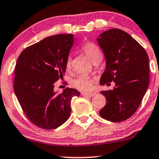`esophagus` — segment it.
Returning a JSON list of instances; mask_svg holds the SVG:
<instances>
[{"label":"esophagus","mask_w":159,"mask_h":159,"mask_svg":"<svg viewBox=\"0 0 159 159\" xmlns=\"http://www.w3.org/2000/svg\"><path fill=\"white\" fill-rule=\"evenodd\" d=\"M96 94L97 93H94V92H90V93H85V92H82V93H81V95L87 96V97H93V96H95Z\"/></svg>","instance_id":"34e87169"}]
</instances>
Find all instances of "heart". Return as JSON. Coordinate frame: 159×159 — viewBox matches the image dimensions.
Returning a JSON list of instances; mask_svg holds the SVG:
<instances>
[{"mask_svg":"<svg viewBox=\"0 0 159 159\" xmlns=\"http://www.w3.org/2000/svg\"><path fill=\"white\" fill-rule=\"evenodd\" d=\"M82 51L88 57V58L93 62L101 60L102 53L95 43L88 42L83 45L81 48ZM66 67L68 70L71 68V57L69 56L66 60ZM72 84L75 88L82 91H88L93 88V79L91 77L88 75H79L73 80Z\"/></svg>","mask_w":159,"mask_h":159,"instance_id":"heart-1","label":"heart"}]
</instances>
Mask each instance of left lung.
I'll list each match as a JSON object with an SVG mask.
<instances>
[{"instance_id":"1","label":"left lung","mask_w":159,"mask_h":159,"mask_svg":"<svg viewBox=\"0 0 159 159\" xmlns=\"http://www.w3.org/2000/svg\"><path fill=\"white\" fill-rule=\"evenodd\" d=\"M97 41L106 60L99 84H116L113 90L100 92L106 97V104L99 115L108 121H123L135 113L147 90L149 57L145 49L121 29L104 31Z\"/></svg>"}]
</instances>
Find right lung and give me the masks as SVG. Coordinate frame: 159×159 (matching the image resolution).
<instances>
[{
  "mask_svg": "<svg viewBox=\"0 0 159 159\" xmlns=\"http://www.w3.org/2000/svg\"><path fill=\"white\" fill-rule=\"evenodd\" d=\"M73 42V34L50 36L26 48L17 60L15 94L27 118L41 128L51 130L65 123L71 99L80 96L73 88L54 91V83L63 78Z\"/></svg>",
  "mask_w": 159,
  "mask_h": 159,
  "instance_id": "obj_1",
  "label": "right lung"
}]
</instances>
